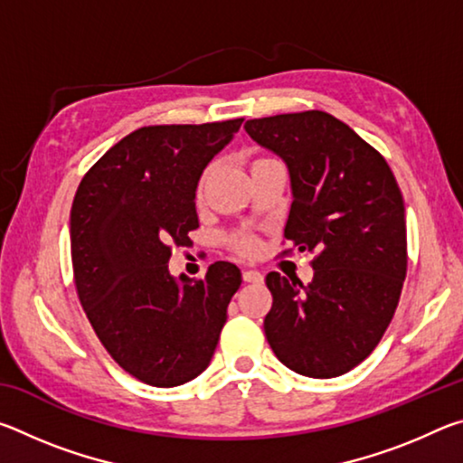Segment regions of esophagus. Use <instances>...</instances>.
<instances>
[{
  "label": "esophagus",
  "mask_w": 463,
  "mask_h": 463,
  "mask_svg": "<svg viewBox=\"0 0 463 463\" xmlns=\"http://www.w3.org/2000/svg\"><path fill=\"white\" fill-rule=\"evenodd\" d=\"M242 279L249 281V284H261L263 276H261L260 271H255V269H245V271H242Z\"/></svg>",
  "instance_id": "esophagus-1"
}]
</instances>
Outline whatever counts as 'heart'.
I'll return each instance as SVG.
<instances>
[{
    "instance_id": "obj_1",
    "label": "heart",
    "mask_w": 463,
    "mask_h": 463,
    "mask_svg": "<svg viewBox=\"0 0 463 463\" xmlns=\"http://www.w3.org/2000/svg\"><path fill=\"white\" fill-rule=\"evenodd\" d=\"M203 179L206 177H202L200 179V185H198V194H202V187H203ZM237 247L241 249V250H245V253H250V250L255 249V241L253 239H241L239 242H237Z\"/></svg>"
}]
</instances>
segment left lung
I'll use <instances>...</instances> for the list:
<instances>
[{
	"instance_id": "8db88e82",
	"label": "left lung",
	"mask_w": 463,
	"mask_h": 463,
	"mask_svg": "<svg viewBox=\"0 0 463 463\" xmlns=\"http://www.w3.org/2000/svg\"><path fill=\"white\" fill-rule=\"evenodd\" d=\"M245 130L288 165L294 200L284 237L317 253L308 286L268 273L265 336L292 372L336 378L372 354L401 300L409 263L401 187L372 145L320 109L247 120Z\"/></svg>"
}]
</instances>
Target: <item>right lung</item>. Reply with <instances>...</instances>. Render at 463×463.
<instances>
[{
  "instance_id": "right-lung-1",
  "label": "right lung",
  "mask_w": 463,
  "mask_h": 463,
  "mask_svg": "<svg viewBox=\"0 0 463 463\" xmlns=\"http://www.w3.org/2000/svg\"><path fill=\"white\" fill-rule=\"evenodd\" d=\"M242 118L143 127L83 175L71 206V260L80 302L124 372L174 388L206 370L241 286V269L216 261L202 279L169 273L171 247L198 229L202 171Z\"/></svg>"
}]
</instances>
